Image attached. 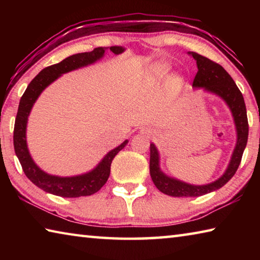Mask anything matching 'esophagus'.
<instances>
[{"label":"esophagus","mask_w":260,"mask_h":260,"mask_svg":"<svg viewBox=\"0 0 260 260\" xmlns=\"http://www.w3.org/2000/svg\"><path fill=\"white\" fill-rule=\"evenodd\" d=\"M142 132H143V133H146V134H151V133H152L151 129H148V128L142 129Z\"/></svg>","instance_id":"1"}]
</instances>
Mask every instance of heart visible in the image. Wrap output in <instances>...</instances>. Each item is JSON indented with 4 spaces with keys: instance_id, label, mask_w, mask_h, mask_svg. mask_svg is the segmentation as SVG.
I'll use <instances>...</instances> for the list:
<instances>
[{
    "instance_id": "1",
    "label": "heart",
    "mask_w": 260,
    "mask_h": 260,
    "mask_svg": "<svg viewBox=\"0 0 260 260\" xmlns=\"http://www.w3.org/2000/svg\"><path fill=\"white\" fill-rule=\"evenodd\" d=\"M162 70H164V69H161V71H162Z\"/></svg>"
}]
</instances>
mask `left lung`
<instances>
[{
  "label": "left lung",
  "instance_id": "8db88e82",
  "mask_svg": "<svg viewBox=\"0 0 260 260\" xmlns=\"http://www.w3.org/2000/svg\"><path fill=\"white\" fill-rule=\"evenodd\" d=\"M188 55L196 60L197 68H199V71L193 78L192 86L203 87L206 90L219 95L226 101L228 107L231 108L236 125L237 143L225 174L217 181L205 184V186H192V184L184 183L165 175L159 169V157H158L157 149L153 144H150V166L149 167H150L152 181L161 192L174 197H197L225 186L239 169L249 134V124L243 95L232 77L221 65L206 57L193 51H188Z\"/></svg>",
  "mask_w": 260,
  "mask_h": 260
}]
</instances>
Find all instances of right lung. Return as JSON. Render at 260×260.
<instances>
[{
	"label": "right lung",
	"mask_w": 260,
	"mask_h": 260,
	"mask_svg": "<svg viewBox=\"0 0 260 260\" xmlns=\"http://www.w3.org/2000/svg\"><path fill=\"white\" fill-rule=\"evenodd\" d=\"M107 48H95L90 52H81L76 54L63 59L59 63L50 65L35 77L29 85L26 88L19 102L18 112L16 116L15 128H14V147L17 157L26 177L32 181L35 186L41 188L42 190L50 192L52 195L60 197H80L89 196L98 192L102 188L105 182L108 181L110 175V169L114 156L124 148L128 141L122 142L119 147L110 151L103 160L100 162L96 169L91 172L78 175V177L71 178H60L55 175H49L43 172L35 165L32 158L29 156L27 144H26V124L27 118L32 109L33 104L39 95L42 93L47 86H49L52 81L63 73H67L79 68L86 67L100 59L104 55ZM113 54H120L124 51L121 47H111L110 48Z\"/></svg>",
	"instance_id": "right-lung-1"
}]
</instances>
